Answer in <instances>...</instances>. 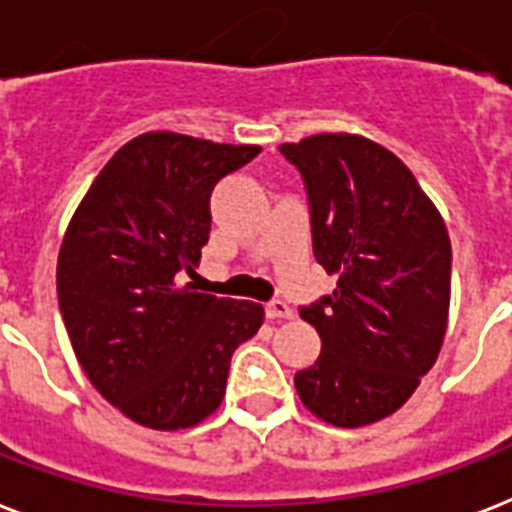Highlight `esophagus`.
Wrapping results in <instances>:
<instances>
[{"mask_svg":"<svg viewBox=\"0 0 512 512\" xmlns=\"http://www.w3.org/2000/svg\"><path fill=\"white\" fill-rule=\"evenodd\" d=\"M265 313H268V318H273V321H286V318H292V307L286 305L284 299H273V302H268L265 305Z\"/></svg>","mask_w":512,"mask_h":512,"instance_id":"obj_1","label":"esophagus"}]
</instances>
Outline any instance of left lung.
<instances>
[{
    "instance_id": "8db88e82",
    "label": "left lung",
    "mask_w": 512,
    "mask_h": 512,
    "mask_svg": "<svg viewBox=\"0 0 512 512\" xmlns=\"http://www.w3.org/2000/svg\"><path fill=\"white\" fill-rule=\"evenodd\" d=\"M281 152L305 178L315 260L334 294L299 315L321 334L294 376L321 421L360 429L397 413L431 371L450 315V234L405 162L360 134H315Z\"/></svg>"
}]
</instances>
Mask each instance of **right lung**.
<instances>
[{"label":"right lung","mask_w":512,"mask_h":512,"mask_svg":"<svg viewBox=\"0 0 512 512\" xmlns=\"http://www.w3.org/2000/svg\"><path fill=\"white\" fill-rule=\"evenodd\" d=\"M257 152L147 131L99 170L62 236L57 297L73 352L139 426L181 431L210 418L231 355L263 326V305L181 281L210 239V191Z\"/></svg>","instance_id":"1"}]
</instances>
